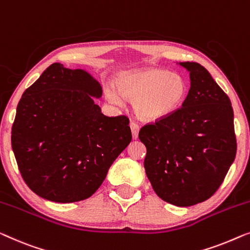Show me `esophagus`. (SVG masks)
Returning <instances> with one entry per match:
<instances>
[{"label": "esophagus", "instance_id": "34e87169", "mask_svg": "<svg viewBox=\"0 0 250 250\" xmlns=\"http://www.w3.org/2000/svg\"><path fill=\"white\" fill-rule=\"evenodd\" d=\"M129 127H131V131H132L133 139H134V140H136V139H137V136H139L140 126L137 125L135 122H131V124H129Z\"/></svg>", "mask_w": 250, "mask_h": 250}]
</instances>
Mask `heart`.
<instances>
[{
	"instance_id": "b5f03b06",
	"label": "heart",
	"mask_w": 250,
	"mask_h": 250,
	"mask_svg": "<svg viewBox=\"0 0 250 250\" xmlns=\"http://www.w3.org/2000/svg\"><path fill=\"white\" fill-rule=\"evenodd\" d=\"M117 90L107 86L106 97L121 106L123 97L134 101V111L143 121H155L176 113L185 103L188 83L182 74L147 67L123 72L116 79Z\"/></svg>"
}]
</instances>
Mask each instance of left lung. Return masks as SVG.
Returning <instances> with one entry per match:
<instances>
[{
  "label": "left lung",
  "mask_w": 250,
  "mask_h": 250,
  "mask_svg": "<svg viewBox=\"0 0 250 250\" xmlns=\"http://www.w3.org/2000/svg\"><path fill=\"white\" fill-rule=\"evenodd\" d=\"M190 88L182 108L140 129L146 147L144 168L157 195L176 206H191L212 196L236 158L231 101L208 71L180 62Z\"/></svg>",
  "instance_id": "8db88e82"
}]
</instances>
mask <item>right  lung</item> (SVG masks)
Instances as JSON below:
<instances>
[{
  "label": "right lung",
  "instance_id": "1",
  "mask_svg": "<svg viewBox=\"0 0 250 250\" xmlns=\"http://www.w3.org/2000/svg\"><path fill=\"white\" fill-rule=\"evenodd\" d=\"M100 83L54 63L23 92L11 144L24 183L45 200L73 203L95 194L132 140L126 116L108 117L93 98Z\"/></svg>",
  "mask_w": 250,
  "mask_h": 250
}]
</instances>
